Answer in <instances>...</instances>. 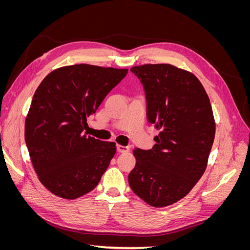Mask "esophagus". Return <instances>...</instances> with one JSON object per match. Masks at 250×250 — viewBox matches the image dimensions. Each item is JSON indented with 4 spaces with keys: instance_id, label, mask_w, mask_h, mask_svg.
<instances>
[{
    "instance_id": "obj_1",
    "label": "esophagus",
    "mask_w": 250,
    "mask_h": 250,
    "mask_svg": "<svg viewBox=\"0 0 250 250\" xmlns=\"http://www.w3.org/2000/svg\"><path fill=\"white\" fill-rule=\"evenodd\" d=\"M117 150H118V152H120V153H125V152H128V151H129L130 149H129V147H127V146L117 145Z\"/></svg>"
}]
</instances>
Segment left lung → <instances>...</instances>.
Here are the masks:
<instances>
[{"mask_svg": "<svg viewBox=\"0 0 250 250\" xmlns=\"http://www.w3.org/2000/svg\"><path fill=\"white\" fill-rule=\"evenodd\" d=\"M140 78L147 115L160 133L153 149H134L131 190L149 206L164 208L187 196L207 169L216 131L209 98L191 72L169 63L143 64Z\"/></svg>", "mask_w": 250, "mask_h": 250, "instance_id": "obj_1", "label": "left lung"}]
</instances>
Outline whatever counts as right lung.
<instances>
[{"label": "right lung", "instance_id": "1", "mask_svg": "<svg viewBox=\"0 0 250 250\" xmlns=\"http://www.w3.org/2000/svg\"><path fill=\"white\" fill-rule=\"evenodd\" d=\"M128 69L79 63L49 73L35 90L25 120V141L34 171L44 188L76 199L99 184L117 147L83 133Z\"/></svg>", "mask_w": 250, "mask_h": 250}]
</instances>
